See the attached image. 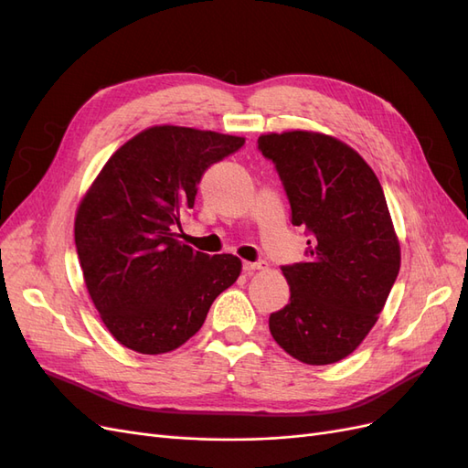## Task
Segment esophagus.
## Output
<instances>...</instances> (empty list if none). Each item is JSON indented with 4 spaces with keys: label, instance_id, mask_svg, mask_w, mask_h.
I'll return each mask as SVG.
<instances>
[{
    "label": "esophagus",
    "instance_id": "34e87169",
    "mask_svg": "<svg viewBox=\"0 0 468 468\" xmlns=\"http://www.w3.org/2000/svg\"><path fill=\"white\" fill-rule=\"evenodd\" d=\"M242 267H244V271L250 275L253 271H260V269H265V261H244Z\"/></svg>",
    "mask_w": 468,
    "mask_h": 468
}]
</instances>
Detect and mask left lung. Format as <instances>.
Instances as JSON below:
<instances>
[{"mask_svg":"<svg viewBox=\"0 0 468 468\" xmlns=\"http://www.w3.org/2000/svg\"><path fill=\"white\" fill-rule=\"evenodd\" d=\"M310 236L306 261L282 265L291 303L269 316L289 356L330 365L371 332L400 271V244L380 183L361 155L328 134L291 131L258 138Z\"/></svg>","mask_w":468,"mask_h":468,"instance_id":"left-lung-1","label":"left lung"}]
</instances>
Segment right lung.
Instances as JSON below:
<instances>
[{"mask_svg": "<svg viewBox=\"0 0 468 468\" xmlns=\"http://www.w3.org/2000/svg\"><path fill=\"white\" fill-rule=\"evenodd\" d=\"M242 136L162 124L138 133L103 165L76 212L88 292L119 344L144 356L174 351L201 330L242 261L181 244L176 229L207 169Z\"/></svg>", "mask_w": 468, "mask_h": 468, "instance_id": "obj_1", "label": "right lung"}]
</instances>
